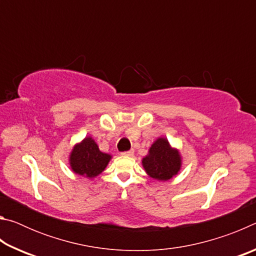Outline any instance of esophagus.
<instances>
[{"instance_id": "34e87169", "label": "esophagus", "mask_w": 256, "mask_h": 256, "mask_svg": "<svg viewBox=\"0 0 256 256\" xmlns=\"http://www.w3.org/2000/svg\"><path fill=\"white\" fill-rule=\"evenodd\" d=\"M133 154H134V150L131 149V150L124 151V152H122L120 154H122V156H126V157H131V156H133Z\"/></svg>"}]
</instances>
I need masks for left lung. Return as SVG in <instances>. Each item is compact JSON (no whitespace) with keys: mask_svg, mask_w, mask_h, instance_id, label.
I'll return each instance as SVG.
<instances>
[{"mask_svg":"<svg viewBox=\"0 0 256 256\" xmlns=\"http://www.w3.org/2000/svg\"><path fill=\"white\" fill-rule=\"evenodd\" d=\"M148 175L158 180H168L178 172L180 157L170 148L166 138H158L151 146L149 154L142 160Z\"/></svg>","mask_w":256,"mask_h":256,"instance_id":"obj_1","label":"left lung"}]
</instances>
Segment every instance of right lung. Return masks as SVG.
<instances>
[{
	"instance_id": "right-lung-1",
	"label": "right lung",
	"mask_w": 256,
	"mask_h": 256,
	"mask_svg": "<svg viewBox=\"0 0 256 256\" xmlns=\"http://www.w3.org/2000/svg\"><path fill=\"white\" fill-rule=\"evenodd\" d=\"M110 159V156L102 152L92 138H86L72 150L70 164L76 174L92 178L105 170Z\"/></svg>"
}]
</instances>
